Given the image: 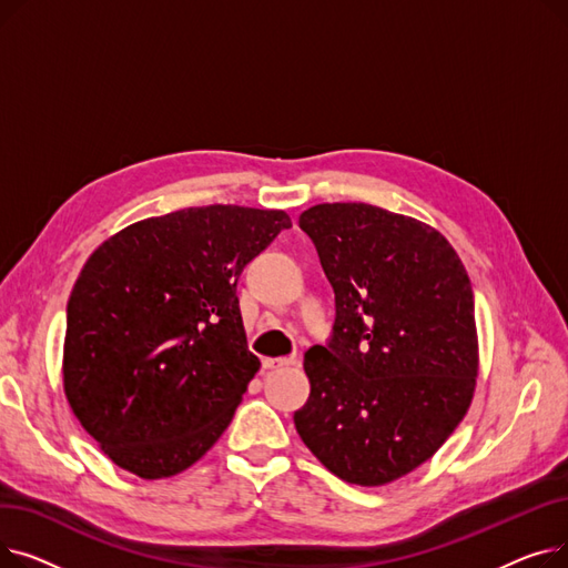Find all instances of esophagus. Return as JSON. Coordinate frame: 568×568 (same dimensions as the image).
I'll return each mask as SVG.
<instances>
[{"instance_id": "obj_1", "label": "esophagus", "mask_w": 568, "mask_h": 568, "mask_svg": "<svg viewBox=\"0 0 568 568\" xmlns=\"http://www.w3.org/2000/svg\"><path fill=\"white\" fill-rule=\"evenodd\" d=\"M294 364H300L294 356H266V359H262L264 368H283V366H294Z\"/></svg>"}]
</instances>
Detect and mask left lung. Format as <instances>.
<instances>
[{
  "instance_id": "8db88e82",
  "label": "left lung",
  "mask_w": 568,
  "mask_h": 568,
  "mask_svg": "<svg viewBox=\"0 0 568 568\" xmlns=\"http://www.w3.org/2000/svg\"><path fill=\"white\" fill-rule=\"evenodd\" d=\"M336 292L334 338L304 356L311 396L294 426L356 486H386L449 439L479 375L471 283L435 227L364 202L300 216Z\"/></svg>"
}]
</instances>
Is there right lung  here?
<instances>
[{
	"label": "right lung",
	"mask_w": 568,
	"mask_h": 568,
	"mask_svg": "<svg viewBox=\"0 0 568 568\" xmlns=\"http://www.w3.org/2000/svg\"><path fill=\"white\" fill-rule=\"evenodd\" d=\"M285 227L283 209L189 206L89 255L67 311L64 394L116 467L168 479L230 426L260 371L236 281Z\"/></svg>",
	"instance_id": "add662e5"
}]
</instances>
